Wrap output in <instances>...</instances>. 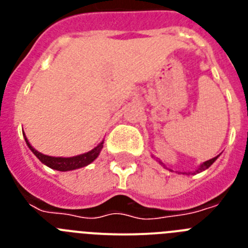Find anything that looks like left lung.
Returning <instances> with one entry per match:
<instances>
[{"instance_id":"1","label":"left lung","mask_w":248,"mask_h":248,"mask_svg":"<svg viewBox=\"0 0 248 248\" xmlns=\"http://www.w3.org/2000/svg\"><path fill=\"white\" fill-rule=\"evenodd\" d=\"M217 157H218V155H217V156H215V157H212V159L207 160V161H205V163H202V164H201V165H200V166H199V168H198V169H196V170H195V171H192V172H187V175H189V174L194 175V174H196V172H198V174H199V172L203 171V170H206V169H209V168H210V166H211V165H212V164H214V163H215V161H216V159H217ZM159 163H160V164H161V165H163V166H164V168H166V166H165V165H164V164H163V163H161V161H160V160H159ZM183 174H186V172H183Z\"/></svg>"}]
</instances>
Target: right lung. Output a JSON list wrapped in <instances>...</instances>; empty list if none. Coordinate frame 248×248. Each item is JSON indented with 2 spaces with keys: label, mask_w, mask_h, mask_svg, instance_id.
I'll use <instances>...</instances> for the list:
<instances>
[{
  "label": "right lung",
  "mask_w": 248,
  "mask_h": 248,
  "mask_svg": "<svg viewBox=\"0 0 248 248\" xmlns=\"http://www.w3.org/2000/svg\"><path fill=\"white\" fill-rule=\"evenodd\" d=\"M25 137L26 143H27L28 148L32 150L34 155L39 159L41 163H43L45 165H47L48 168L54 169V170H58V171H71V170H76V169L83 168V166L89 165L91 163H93L94 160L97 159L99 153L102 151L103 149V143L102 141L100 144H98L97 146L94 149H92L91 151L88 153H84V154L77 155V156H72V157H56V156H48V155L42 154V153H39L37 151L33 146L31 145L30 141L27 140L26 135Z\"/></svg>",
  "instance_id": "obj_1"
}]
</instances>
